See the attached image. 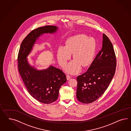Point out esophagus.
I'll return each mask as SVG.
<instances>
[{"label": "esophagus", "mask_w": 131, "mask_h": 131, "mask_svg": "<svg viewBox=\"0 0 131 131\" xmlns=\"http://www.w3.org/2000/svg\"><path fill=\"white\" fill-rule=\"evenodd\" d=\"M66 77H67V80H69L71 79V76L69 75L66 76Z\"/></svg>", "instance_id": "1"}]
</instances>
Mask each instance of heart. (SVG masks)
Instances as JSON below:
<instances>
[{"mask_svg":"<svg viewBox=\"0 0 131 131\" xmlns=\"http://www.w3.org/2000/svg\"><path fill=\"white\" fill-rule=\"evenodd\" d=\"M96 42L92 37L83 34L68 38L65 46H60L57 50V59L61 66H63L73 54L74 59L64 68L66 72L74 74L79 71L81 66L87 67L91 63L95 55Z\"/></svg>","mask_w":131,"mask_h":131,"instance_id":"1","label":"heart"}]
</instances>
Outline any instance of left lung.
Segmentation results:
<instances>
[{"instance_id": "obj_1", "label": "left lung", "mask_w": 131, "mask_h": 131, "mask_svg": "<svg viewBox=\"0 0 131 131\" xmlns=\"http://www.w3.org/2000/svg\"><path fill=\"white\" fill-rule=\"evenodd\" d=\"M116 59L110 40L103 34L102 47L87 71L77 77L76 97L80 102L92 103L103 95L115 74Z\"/></svg>"}]
</instances>
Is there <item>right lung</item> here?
Wrapping results in <instances>:
<instances>
[{"label": "right lung", "mask_w": 131, "mask_h": 131, "mask_svg": "<svg viewBox=\"0 0 131 131\" xmlns=\"http://www.w3.org/2000/svg\"><path fill=\"white\" fill-rule=\"evenodd\" d=\"M58 29L55 26L48 25L32 30L23 41L18 54V70L25 87L35 99L44 104L58 99L60 88L67 81L66 76L52 65L45 70L36 69L28 62L27 57L40 36L55 33Z\"/></svg>", "instance_id": "obj_1"}]
</instances>
